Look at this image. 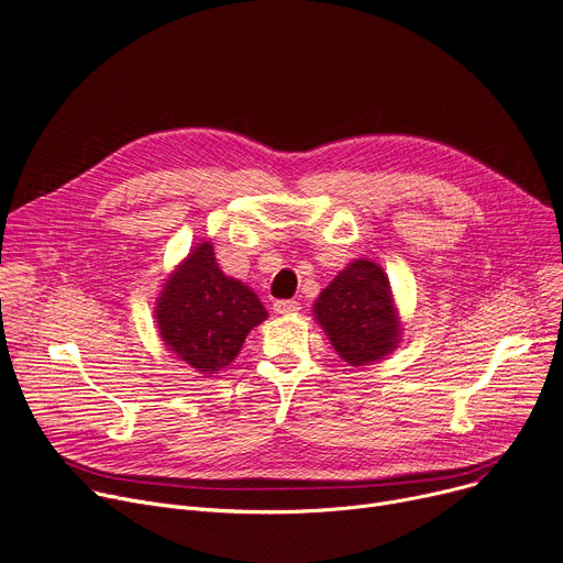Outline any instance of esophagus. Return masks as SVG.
Segmentation results:
<instances>
[{"label":"esophagus","mask_w":563,"mask_h":563,"mask_svg":"<svg viewBox=\"0 0 563 563\" xmlns=\"http://www.w3.org/2000/svg\"><path fill=\"white\" fill-rule=\"evenodd\" d=\"M273 309H275V313H279V316H288V313L300 311V302H296V300H277V302L273 305Z\"/></svg>","instance_id":"obj_1"}]
</instances>
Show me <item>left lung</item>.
<instances>
[{"label":"left lung","mask_w":563,"mask_h":563,"mask_svg":"<svg viewBox=\"0 0 563 563\" xmlns=\"http://www.w3.org/2000/svg\"><path fill=\"white\" fill-rule=\"evenodd\" d=\"M313 318L323 328L336 355L351 366H368L391 355L404 323L385 267L371 258H355L320 290Z\"/></svg>","instance_id":"8db88e82"}]
</instances>
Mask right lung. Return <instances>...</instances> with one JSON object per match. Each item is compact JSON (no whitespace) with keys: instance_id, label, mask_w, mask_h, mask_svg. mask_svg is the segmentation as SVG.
I'll return each instance as SVG.
<instances>
[{"instance_id":"right-lung-1","label":"right lung","mask_w":563,"mask_h":563,"mask_svg":"<svg viewBox=\"0 0 563 563\" xmlns=\"http://www.w3.org/2000/svg\"><path fill=\"white\" fill-rule=\"evenodd\" d=\"M265 318L256 292L222 273L210 240L174 267L155 300V323L167 351L203 376L227 368Z\"/></svg>"}]
</instances>
